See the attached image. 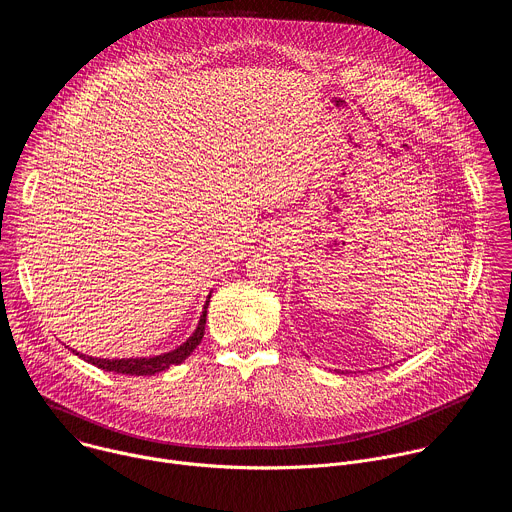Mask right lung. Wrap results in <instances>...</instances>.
<instances>
[{
  "label": "right lung",
  "mask_w": 512,
  "mask_h": 512,
  "mask_svg": "<svg viewBox=\"0 0 512 512\" xmlns=\"http://www.w3.org/2000/svg\"><path fill=\"white\" fill-rule=\"evenodd\" d=\"M208 300H210V296H208ZM208 300H206V304H204V310H202V316H200V322H198L194 334H192L184 344H180L176 350H170V352H164V354H158V356H150V358H113V360L85 356V354H79V352H75V350H72V352L83 356L87 362H91V364H95V367H99V369H103V371H109V373L135 375V377L162 373V371L174 367V364L184 362V360L194 352V348L200 344V340H202V336H204Z\"/></svg>",
  "instance_id": "obj_1"
}]
</instances>
